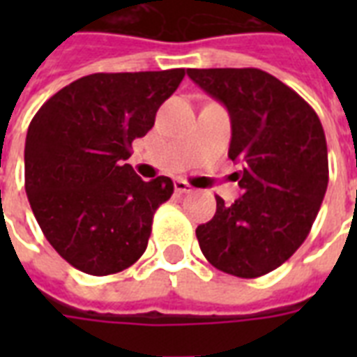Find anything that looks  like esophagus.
I'll return each mask as SVG.
<instances>
[{
	"label": "esophagus",
	"instance_id": "34e87169",
	"mask_svg": "<svg viewBox=\"0 0 357 357\" xmlns=\"http://www.w3.org/2000/svg\"><path fill=\"white\" fill-rule=\"evenodd\" d=\"M174 189H176V192H179V195H190V192L195 190L187 181H183V179H176V181H174Z\"/></svg>",
	"mask_w": 357,
	"mask_h": 357
}]
</instances>
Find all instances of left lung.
Masks as SVG:
<instances>
[{"label":"left lung","instance_id":"left-lung-1","mask_svg":"<svg viewBox=\"0 0 357 357\" xmlns=\"http://www.w3.org/2000/svg\"><path fill=\"white\" fill-rule=\"evenodd\" d=\"M196 85L226 105L231 119L228 157L243 165L244 195L196 228L202 254L215 268L259 278L300 248L328 187L322 123L304 98L259 68H189Z\"/></svg>","mask_w":357,"mask_h":357}]
</instances>
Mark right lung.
Instances as JSON below:
<instances>
[{
	"label": "right lung",
	"mask_w": 357,
	"mask_h": 357,
	"mask_svg": "<svg viewBox=\"0 0 357 357\" xmlns=\"http://www.w3.org/2000/svg\"><path fill=\"white\" fill-rule=\"evenodd\" d=\"M185 68L91 74L53 94L25 139V192L44 237L77 271L107 276L144 254L167 176L142 181L126 159Z\"/></svg>",
	"instance_id": "right-lung-1"
}]
</instances>
